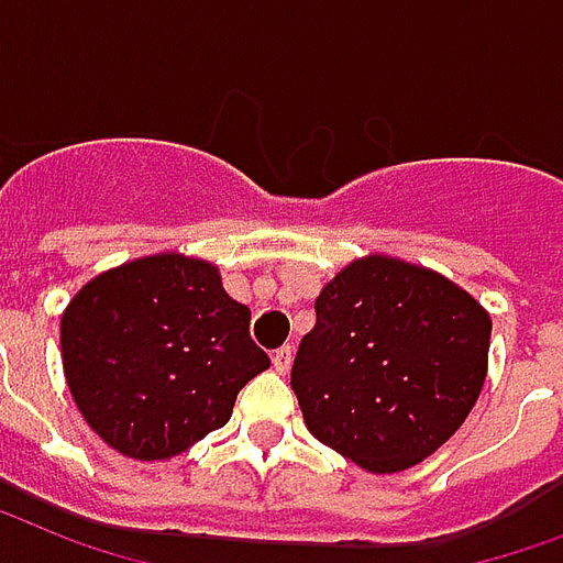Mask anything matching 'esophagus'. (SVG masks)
I'll list each match as a JSON object with an SVG mask.
<instances>
[{"label":"esophagus","instance_id":"esophagus-1","mask_svg":"<svg viewBox=\"0 0 563 563\" xmlns=\"http://www.w3.org/2000/svg\"><path fill=\"white\" fill-rule=\"evenodd\" d=\"M290 358H294V350H290V346H278L276 353H273V367H276L278 374H287Z\"/></svg>","mask_w":563,"mask_h":563}]
</instances>
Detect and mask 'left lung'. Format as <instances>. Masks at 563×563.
<instances>
[{"label": "left lung", "instance_id": "8db88e82", "mask_svg": "<svg viewBox=\"0 0 563 563\" xmlns=\"http://www.w3.org/2000/svg\"><path fill=\"white\" fill-rule=\"evenodd\" d=\"M314 314L290 371L314 439L391 475L457 433L487 379L493 329L466 290L374 255L341 269Z\"/></svg>", "mask_w": 563, "mask_h": 563}]
</instances>
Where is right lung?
Here are the masks:
<instances>
[{
    "instance_id": "1",
    "label": "right lung",
    "mask_w": 563,
    "mask_h": 563,
    "mask_svg": "<svg viewBox=\"0 0 563 563\" xmlns=\"http://www.w3.org/2000/svg\"><path fill=\"white\" fill-rule=\"evenodd\" d=\"M249 320L196 257H139L91 278L62 317L76 407L126 457H175L225 424L240 388L269 367Z\"/></svg>"
}]
</instances>
